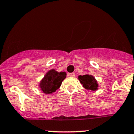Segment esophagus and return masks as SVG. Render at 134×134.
<instances>
[{"label": "esophagus", "mask_w": 134, "mask_h": 134, "mask_svg": "<svg viewBox=\"0 0 134 134\" xmlns=\"http://www.w3.org/2000/svg\"><path fill=\"white\" fill-rule=\"evenodd\" d=\"M69 76L71 77H74L76 76V74L74 72H72V73L69 74Z\"/></svg>", "instance_id": "obj_1"}]
</instances>
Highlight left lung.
<instances>
[{"instance_id":"left-lung-1","label":"left lung","mask_w":134,"mask_h":134,"mask_svg":"<svg viewBox=\"0 0 134 134\" xmlns=\"http://www.w3.org/2000/svg\"><path fill=\"white\" fill-rule=\"evenodd\" d=\"M78 79L79 80L83 87L87 90L96 91L98 89V81L92 75L88 74L83 76L80 75L78 76Z\"/></svg>"}]
</instances>
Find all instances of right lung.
Here are the masks:
<instances>
[{
  "label": "right lung",
  "instance_id": "1",
  "mask_svg": "<svg viewBox=\"0 0 134 134\" xmlns=\"http://www.w3.org/2000/svg\"><path fill=\"white\" fill-rule=\"evenodd\" d=\"M66 78V72H58L56 70L51 69L40 80L38 87L44 94H52L60 87L62 81Z\"/></svg>",
  "mask_w": 134,
  "mask_h": 134
}]
</instances>
